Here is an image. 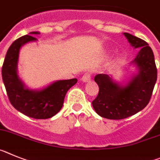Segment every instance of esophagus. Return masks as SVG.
Masks as SVG:
<instances>
[{
	"instance_id": "1",
	"label": "esophagus",
	"mask_w": 160,
	"mask_h": 160,
	"mask_svg": "<svg viewBox=\"0 0 160 160\" xmlns=\"http://www.w3.org/2000/svg\"><path fill=\"white\" fill-rule=\"evenodd\" d=\"M81 80L84 83H88L91 80V74L90 73H85V74L83 75V77H82Z\"/></svg>"
}]
</instances>
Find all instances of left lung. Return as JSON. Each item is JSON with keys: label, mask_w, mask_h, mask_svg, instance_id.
Listing matches in <instances>:
<instances>
[{"label": "left lung", "mask_w": 160, "mask_h": 160, "mask_svg": "<svg viewBox=\"0 0 160 160\" xmlns=\"http://www.w3.org/2000/svg\"><path fill=\"white\" fill-rule=\"evenodd\" d=\"M123 35L134 48H139L130 63L136 68V72L123 83L113 80L112 75L97 74L94 78L99 93L92 107L99 116L109 119H125L143 110L150 101L157 80V68L150 46L132 34L123 32Z\"/></svg>", "instance_id": "8db88e82"}]
</instances>
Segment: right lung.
Listing matches in <instances>:
<instances>
[{
	"label": "right lung",
	"instance_id": "add662e5",
	"mask_svg": "<svg viewBox=\"0 0 160 160\" xmlns=\"http://www.w3.org/2000/svg\"><path fill=\"white\" fill-rule=\"evenodd\" d=\"M39 34V32H31V36H23L11 44L1 73L11 104L22 114L40 119L51 118L60 112L66 93L77 83V79L57 80L41 89H31L25 85L17 70L20 50L27 43L37 41V39L32 36Z\"/></svg>",
	"mask_w": 160,
	"mask_h": 160
}]
</instances>
